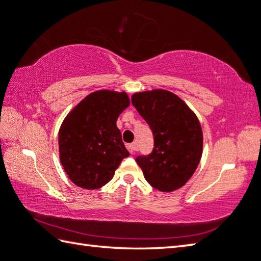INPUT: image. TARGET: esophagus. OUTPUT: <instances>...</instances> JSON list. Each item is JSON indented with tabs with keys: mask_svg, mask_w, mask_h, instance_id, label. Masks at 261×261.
<instances>
[{
	"mask_svg": "<svg viewBox=\"0 0 261 261\" xmlns=\"http://www.w3.org/2000/svg\"><path fill=\"white\" fill-rule=\"evenodd\" d=\"M126 149L129 150V152L132 154V153H135L136 152V143H129V144H126Z\"/></svg>",
	"mask_w": 261,
	"mask_h": 261,
	"instance_id": "esophagus-1",
	"label": "esophagus"
}]
</instances>
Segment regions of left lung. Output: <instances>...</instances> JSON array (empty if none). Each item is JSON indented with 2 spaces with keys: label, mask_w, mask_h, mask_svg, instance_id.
Returning <instances> with one entry per match:
<instances>
[{
  "label": "left lung",
  "mask_w": 261,
  "mask_h": 261,
  "mask_svg": "<svg viewBox=\"0 0 261 261\" xmlns=\"http://www.w3.org/2000/svg\"><path fill=\"white\" fill-rule=\"evenodd\" d=\"M132 105L153 135V149L136 161L145 180L163 192L177 190L195 173L202 154L199 120L178 95L166 90L135 93Z\"/></svg>",
  "instance_id": "8db88e82"
}]
</instances>
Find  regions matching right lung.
Segmentation results:
<instances>
[{
    "label": "right lung",
    "instance_id": "obj_1",
    "mask_svg": "<svg viewBox=\"0 0 261 261\" xmlns=\"http://www.w3.org/2000/svg\"><path fill=\"white\" fill-rule=\"evenodd\" d=\"M126 107L125 92L101 90L84 98L64 119L59 131L60 160L77 187L99 189L130 155L117 126Z\"/></svg>",
    "mask_w": 261,
    "mask_h": 261
}]
</instances>
